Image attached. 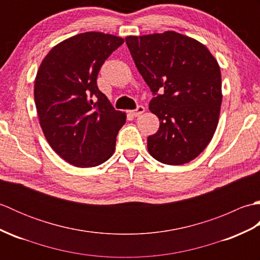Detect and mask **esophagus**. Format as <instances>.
I'll list each match as a JSON object with an SVG mask.
<instances>
[{"label":"esophagus","instance_id":"1","mask_svg":"<svg viewBox=\"0 0 260 260\" xmlns=\"http://www.w3.org/2000/svg\"><path fill=\"white\" fill-rule=\"evenodd\" d=\"M145 112V108L143 107V106H139L137 107L136 109H134V110H132V115L133 116H135V117H139V116H141L143 113Z\"/></svg>","mask_w":260,"mask_h":260}]
</instances>
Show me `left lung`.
I'll list each match as a JSON object with an SVG mask.
<instances>
[{"label": "left lung", "mask_w": 260, "mask_h": 260, "mask_svg": "<svg viewBox=\"0 0 260 260\" xmlns=\"http://www.w3.org/2000/svg\"><path fill=\"white\" fill-rule=\"evenodd\" d=\"M137 70L154 95L159 128L147 150L168 165L189 163L217 129L222 102L219 63L201 42L175 31L125 38Z\"/></svg>", "instance_id": "obj_1"}]
</instances>
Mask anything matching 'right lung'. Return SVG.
I'll return each mask as SVG.
<instances>
[{"instance_id": "1", "label": "right lung", "mask_w": 260, "mask_h": 260, "mask_svg": "<svg viewBox=\"0 0 260 260\" xmlns=\"http://www.w3.org/2000/svg\"><path fill=\"white\" fill-rule=\"evenodd\" d=\"M124 39L85 32L54 46L35 80L39 121L49 145L77 168L101 165L115 152L126 114L98 89L99 69Z\"/></svg>"}]
</instances>
